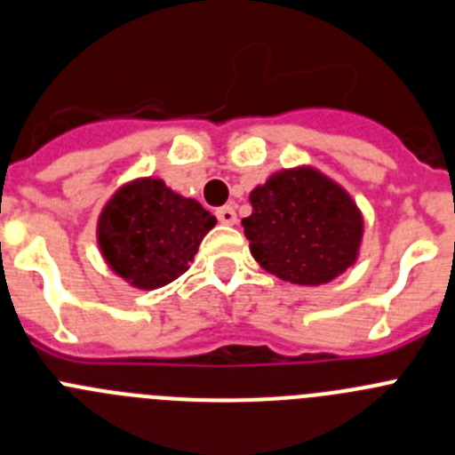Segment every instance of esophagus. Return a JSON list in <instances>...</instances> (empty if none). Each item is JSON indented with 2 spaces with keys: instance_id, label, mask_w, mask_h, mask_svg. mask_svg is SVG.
Returning a JSON list of instances; mask_svg holds the SVG:
<instances>
[{
  "instance_id": "1",
  "label": "esophagus",
  "mask_w": 455,
  "mask_h": 455,
  "mask_svg": "<svg viewBox=\"0 0 455 455\" xmlns=\"http://www.w3.org/2000/svg\"><path fill=\"white\" fill-rule=\"evenodd\" d=\"M215 218H218L222 224H235L237 222V213L231 204H227V206H220L218 211H215Z\"/></svg>"
}]
</instances>
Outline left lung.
<instances>
[{
	"label": "left lung",
	"instance_id": "1",
	"mask_svg": "<svg viewBox=\"0 0 455 455\" xmlns=\"http://www.w3.org/2000/svg\"><path fill=\"white\" fill-rule=\"evenodd\" d=\"M242 220L260 267L296 285H323L356 260L362 215L343 188L316 170H285L258 186Z\"/></svg>",
	"mask_w": 455,
	"mask_h": 455
}]
</instances>
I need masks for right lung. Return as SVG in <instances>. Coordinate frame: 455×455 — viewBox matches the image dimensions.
Here are the masks:
<instances>
[{
    "label": "right lung",
    "instance_id": "1",
    "mask_svg": "<svg viewBox=\"0 0 455 455\" xmlns=\"http://www.w3.org/2000/svg\"><path fill=\"white\" fill-rule=\"evenodd\" d=\"M215 227L202 204L139 180L118 190L99 220V244L108 265L139 290H156L184 274L199 242Z\"/></svg>",
    "mask_w": 455,
    "mask_h": 455
}]
</instances>
